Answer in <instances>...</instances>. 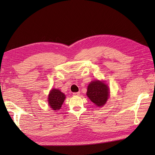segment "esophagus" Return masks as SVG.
Returning <instances> with one entry per match:
<instances>
[{
  "label": "esophagus",
  "instance_id": "34e87169",
  "mask_svg": "<svg viewBox=\"0 0 155 155\" xmlns=\"http://www.w3.org/2000/svg\"><path fill=\"white\" fill-rule=\"evenodd\" d=\"M73 95H74V96H79V95H80V93H79V92H77V93H73Z\"/></svg>",
  "mask_w": 155,
  "mask_h": 155
}]
</instances>
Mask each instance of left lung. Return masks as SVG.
<instances>
[{
    "label": "left lung",
    "mask_w": 155,
    "mask_h": 155,
    "mask_svg": "<svg viewBox=\"0 0 155 155\" xmlns=\"http://www.w3.org/2000/svg\"><path fill=\"white\" fill-rule=\"evenodd\" d=\"M87 96L97 107H102L110 97L109 87L104 81H92L88 85Z\"/></svg>",
    "instance_id": "obj_1"
}]
</instances>
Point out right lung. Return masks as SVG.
Wrapping results in <instances>:
<instances>
[{
  "label": "right lung",
  "mask_w": 155,
  "mask_h": 155,
  "mask_svg": "<svg viewBox=\"0 0 155 155\" xmlns=\"http://www.w3.org/2000/svg\"><path fill=\"white\" fill-rule=\"evenodd\" d=\"M65 98L66 95L58 88H52L48 95V106L52 110H58L61 109Z\"/></svg>",
  "instance_id": "1"
}]
</instances>
